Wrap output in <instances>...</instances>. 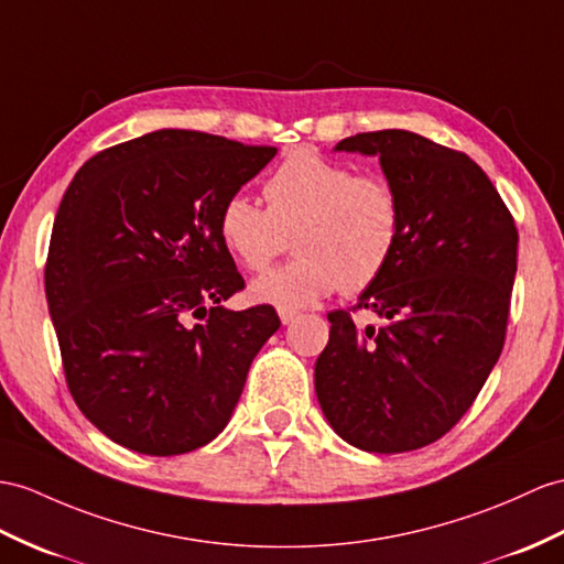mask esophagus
I'll return each mask as SVG.
<instances>
[{
    "instance_id": "1",
    "label": "esophagus",
    "mask_w": 564,
    "mask_h": 564,
    "mask_svg": "<svg viewBox=\"0 0 564 564\" xmlns=\"http://www.w3.org/2000/svg\"><path fill=\"white\" fill-rule=\"evenodd\" d=\"M278 313H280V321L284 325H290V323H294L299 318V311H294V308H280Z\"/></svg>"
}]
</instances>
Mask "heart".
<instances>
[{
  "mask_svg": "<svg viewBox=\"0 0 564 564\" xmlns=\"http://www.w3.org/2000/svg\"><path fill=\"white\" fill-rule=\"evenodd\" d=\"M268 208L235 194L219 210V239L246 270H265L294 235L296 258L265 272L251 294L265 304L296 308L337 292L370 290L402 241L404 215L394 186L359 174L351 164L296 148L263 186Z\"/></svg>",
  "mask_w": 564,
  "mask_h": 564,
  "instance_id": "obj_1",
  "label": "heart"
}]
</instances>
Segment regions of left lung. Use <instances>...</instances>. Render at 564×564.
Here are the masks:
<instances>
[{
    "instance_id": "1",
    "label": "left lung",
    "mask_w": 564,
    "mask_h": 564,
    "mask_svg": "<svg viewBox=\"0 0 564 564\" xmlns=\"http://www.w3.org/2000/svg\"><path fill=\"white\" fill-rule=\"evenodd\" d=\"M337 150L378 155L402 200L400 249L351 311L327 313L315 394L335 433L366 452L431 445L469 411L505 345L517 227L486 172L459 150L402 129L356 133Z\"/></svg>"
}]
</instances>
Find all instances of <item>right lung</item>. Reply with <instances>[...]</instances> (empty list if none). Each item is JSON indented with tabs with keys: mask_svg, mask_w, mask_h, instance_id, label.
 Listing matches in <instances>:
<instances>
[{
	"mask_svg": "<svg viewBox=\"0 0 564 564\" xmlns=\"http://www.w3.org/2000/svg\"><path fill=\"white\" fill-rule=\"evenodd\" d=\"M274 153L162 129L102 150L68 184L45 294L68 392L117 445L153 457L208 445L278 333L268 304L223 308L243 278L217 227Z\"/></svg>",
	"mask_w": 564,
	"mask_h": 564,
	"instance_id": "add662e5",
	"label": "right lung"
}]
</instances>
